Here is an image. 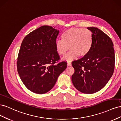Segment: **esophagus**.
<instances>
[{"label":"esophagus","instance_id":"obj_1","mask_svg":"<svg viewBox=\"0 0 121 121\" xmlns=\"http://www.w3.org/2000/svg\"><path fill=\"white\" fill-rule=\"evenodd\" d=\"M71 65H72L71 61H68V66H71Z\"/></svg>","mask_w":121,"mask_h":121}]
</instances>
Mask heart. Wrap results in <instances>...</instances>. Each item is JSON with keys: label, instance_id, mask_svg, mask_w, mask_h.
<instances>
[{"label": "heart", "instance_id": "1", "mask_svg": "<svg viewBox=\"0 0 121 121\" xmlns=\"http://www.w3.org/2000/svg\"><path fill=\"white\" fill-rule=\"evenodd\" d=\"M56 53L64 56L69 49L71 50L64 57V60L71 61L79 56L88 54L93 45V35L89 29L72 28L65 31L61 35V40L56 42Z\"/></svg>", "mask_w": 121, "mask_h": 121}]
</instances>
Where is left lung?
Segmentation results:
<instances>
[{
  "instance_id": "obj_1",
  "label": "left lung",
  "mask_w": 121,
  "mask_h": 121,
  "mask_svg": "<svg viewBox=\"0 0 121 121\" xmlns=\"http://www.w3.org/2000/svg\"><path fill=\"white\" fill-rule=\"evenodd\" d=\"M92 32L93 45L86 56L72 62L75 72L72 81L76 88L85 94L101 90L112 76L115 69V52L111 39L95 27Z\"/></svg>"
}]
</instances>
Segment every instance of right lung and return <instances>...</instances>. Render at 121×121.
<instances>
[{"instance_id": "obj_1", "label": "right lung", "mask_w": 121, "mask_h": 121, "mask_svg": "<svg viewBox=\"0 0 121 121\" xmlns=\"http://www.w3.org/2000/svg\"><path fill=\"white\" fill-rule=\"evenodd\" d=\"M59 31L43 26L23 39L18 54L17 72L23 83L32 92L44 94L52 89L58 76L67 67L58 62L56 42Z\"/></svg>"}]
</instances>
